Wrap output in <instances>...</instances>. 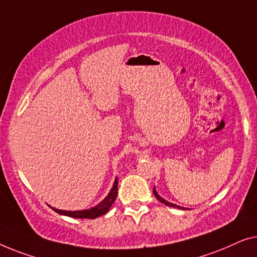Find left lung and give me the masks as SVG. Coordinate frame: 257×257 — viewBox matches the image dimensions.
<instances>
[{"instance_id": "obj_1", "label": "left lung", "mask_w": 257, "mask_h": 257, "mask_svg": "<svg viewBox=\"0 0 257 257\" xmlns=\"http://www.w3.org/2000/svg\"><path fill=\"white\" fill-rule=\"evenodd\" d=\"M154 194H155V197H156L157 199L162 202V204H164V205H166V206H170V207H177V208H183V209H185L184 207H180V206H177V205H175V204H171V202L164 200L163 198H161L160 196H158L157 192H156V190H155V189H154Z\"/></svg>"}]
</instances>
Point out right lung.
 I'll return each mask as SVG.
<instances>
[{
  "label": "right lung",
  "instance_id": "1",
  "mask_svg": "<svg viewBox=\"0 0 257 257\" xmlns=\"http://www.w3.org/2000/svg\"><path fill=\"white\" fill-rule=\"evenodd\" d=\"M117 184H118V180L117 178L115 179V183H114V186L113 189H111L110 193L108 194V197L104 199L102 202H100L99 205L95 206V207H93L91 209H85V211H61V209H57V208H53L52 209L57 213H59V214H63V215H67V216H71V218H78V219H95L97 216H101L103 214H106L108 212V209L110 208V206L113 205V202L116 199V196H117Z\"/></svg>",
  "mask_w": 257,
  "mask_h": 257
}]
</instances>
